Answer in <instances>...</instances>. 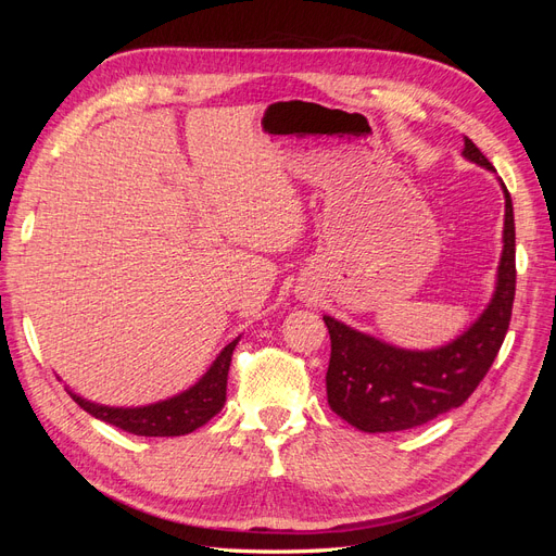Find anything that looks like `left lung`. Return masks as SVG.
<instances>
[{
    "instance_id": "left-lung-1",
    "label": "left lung",
    "mask_w": 556,
    "mask_h": 556,
    "mask_svg": "<svg viewBox=\"0 0 556 556\" xmlns=\"http://www.w3.org/2000/svg\"><path fill=\"white\" fill-rule=\"evenodd\" d=\"M462 155L482 169L494 172L490 160L468 137H464ZM498 182L506 199V215L496 288L480 317L457 339L441 348L408 350L325 315L331 336L327 401L348 425L366 433L419 427L459 408L490 371L510 325L517 276L513 199L501 178Z\"/></svg>"
}]
</instances>
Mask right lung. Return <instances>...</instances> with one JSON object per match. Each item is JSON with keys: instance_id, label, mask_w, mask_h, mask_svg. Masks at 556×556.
Here are the masks:
<instances>
[{"instance_id": "1", "label": "right lung", "mask_w": 556, "mask_h": 556, "mask_svg": "<svg viewBox=\"0 0 556 556\" xmlns=\"http://www.w3.org/2000/svg\"><path fill=\"white\" fill-rule=\"evenodd\" d=\"M241 341L233 339L229 345L223 348L220 355L208 366V371L201 376L192 387L174 394L169 399H162L148 406H104V403H94L83 399L74 390L66 387V392L78 403V406L90 413L92 417L102 419L117 429L129 431L134 435H185L194 429L204 427L211 417L223 410L227 401V374L231 364V352Z\"/></svg>"}]
</instances>
